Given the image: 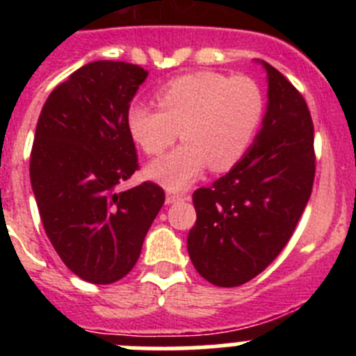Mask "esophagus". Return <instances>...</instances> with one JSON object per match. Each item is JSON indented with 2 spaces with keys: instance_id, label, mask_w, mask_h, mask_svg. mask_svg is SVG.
<instances>
[{
  "instance_id": "1",
  "label": "esophagus",
  "mask_w": 356,
  "mask_h": 356,
  "mask_svg": "<svg viewBox=\"0 0 356 356\" xmlns=\"http://www.w3.org/2000/svg\"><path fill=\"white\" fill-rule=\"evenodd\" d=\"M181 200H185V194H180V193L165 194V203H168V205H171V203H176V201H181Z\"/></svg>"
}]
</instances>
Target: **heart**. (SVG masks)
<instances>
[{
	"label": "heart",
	"mask_w": 356,
	"mask_h": 356,
	"mask_svg": "<svg viewBox=\"0 0 356 356\" xmlns=\"http://www.w3.org/2000/svg\"><path fill=\"white\" fill-rule=\"evenodd\" d=\"M159 108L134 103L127 128L149 156L162 155L185 140L168 156L147 165V176L168 188L187 187L209 165L225 172L250 151L262 124L266 99L250 76H226L216 71L188 72L155 90Z\"/></svg>",
	"instance_id": "1"
}]
</instances>
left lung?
I'll return each mask as SVG.
<instances>
[{
  "label": "left lung",
  "instance_id": "obj_1",
  "mask_svg": "<svg viewBox=\"0 0 356 356\" xmlns=\"http://www.w3.org/2000/svg\"><path fill=\"white\" fill-rule=\"evenodd\" d=\"M269 103L246 156L210 187L194 191L196 225L187 250L217 287H237L284 250L307 207L316 176L314 122L305 97L264 62Z\"/></svg>",
  "mask_w": 356,
  "mask_h": 356
}]
</instances>
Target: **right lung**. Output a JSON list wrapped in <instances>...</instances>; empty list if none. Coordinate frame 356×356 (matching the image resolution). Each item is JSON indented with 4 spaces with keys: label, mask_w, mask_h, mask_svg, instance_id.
Listing matches in <instances>:
<instances>
[{
    "label": "right lung",
    "mask_w": 356,
    "mask_h": 356,
    "mask_svg": "<svg viewBox=\"0 0 356 356\" xmlns=\"http://www.w3.org/2000/svg\"><path fill=\"white\" fill-rule=\"evenodd\" d=\"M146 76L128 62H90L56 85L37 122L30 180L40 219L62 262L90 284L134 269L165 201L153 181L115 193L139 171L127 112Z\"/></svg>",
    "instance_id": "1"
}]
</instances>
